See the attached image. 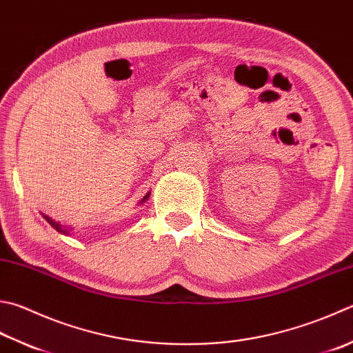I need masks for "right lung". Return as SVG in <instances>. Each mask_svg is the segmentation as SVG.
<instances>
[{
	"instance_id": "right-lung-1",
	"label": "right lung",
	"mask_w": 353,
	"mask_h": 353,
	"mask_svg": "<svg viewBox=\"0 0 353 353\" xmlns=\"http://www.w3.org/2000/svg\"><path fill=\"white\" fill-rule=\"evenodd\" d=\"M149 195H150V194L145 195V196L141 199V203L148 201ZM43 216L46 218V221H48V223L52 225L53 229H55V230H58V232H59V234H64V235H68V228H64V225H61V224H59V223H55V221H53V219H52V218H49V216H46V215H43Z\"/></svg>"
}]
</instances>
